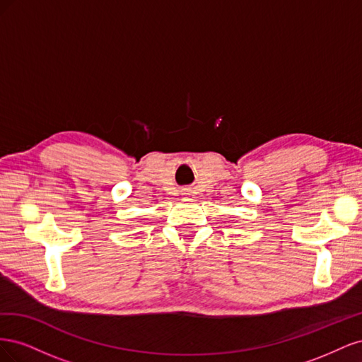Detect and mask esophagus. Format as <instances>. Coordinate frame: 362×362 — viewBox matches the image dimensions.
I'll use <instances>...</instances> for the list:
<instances>
[{"label":"esophagus","instance_id":"1","mask_svg":"<svg viewBox=\"0 0 362 362\" xmlns=\"http://www.w3.org/2000/svg\"><path fill=\"white\" fill-rule=\"evenodd\" d=\"M185 194H189V193H185Z\"/></svg>","mask_w":362,"mask_h":362}]
</instances>
